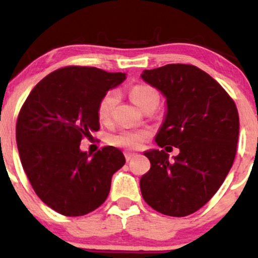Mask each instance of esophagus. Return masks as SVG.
I'll return each instance as SVG.
<instances>
[{"label":"esophagus","instance_id":"obj_1","mask_svg":"<svg viewBox=\"0 0 258 258\" xmlns=\"http://www.w3.org/2000/svg\"><path fill=\"white\" fill-rule=\"evenodd\" d=\"M136 156H137V154H135V153H130V152H126L125 153L126 161H130V160L133 159V158H136Z\"/></svg>","mask_w":258,"mask_h":258}]
</instances>
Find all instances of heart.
<instances>
[{
  "instance_id": "heart-1",
  "label": "heart",
  "mask_w": 258,
  "mask_h": 258,
  "mask_svg": "<svg viewBox=\"0 0 258 258\" xmlns=\"http://www.w3.org/2000/svg\"><path fill=\"white\" fill-rule=\"evenodd\" d=\"M130 97L138 108H143L149 102H158V93L155 90L149 86L138 85L131 88ZM117 103L116 92L109 91L100 99L97 114L98 119L102 122H108L110 120L112 111ZM150 133L147 130H138V131H122L119 135H115L111 137V143L117 147L127 148V149H137L143 146L144 142L149 137Z\"/></svg>"
}]
</instances>
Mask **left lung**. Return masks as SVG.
Listing matches in <instances>:
<instances>
[{
	"label": "left lung",
	"instance_id": "8db88e82",
	"mask_svg": "<svg viewBox=\"0 0 258 258\" xmlns=\"http://www.w3.org/2000/svg\"><path fill=\"white\" fill-rule=\"evenodd\" d=\"M141 78L166 99L156 144L179 149L172 160L164 150L144 152L150 170L139 180L142 195L160 214L184 217L214 197L232 168L238 110L222 86L194 65L168 64Z\"/></svg>",
	"mask_w": 258,
	"mask_h": 258
}]
</instances>
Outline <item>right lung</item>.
Instances as JSON below:
<instances>
[{
	"label": "right lung",
	"mask_w": 258,
	"mask_h": 258,
	"mask_svg": "<svg viewBox=\"0 0 258 258\" xmlns=\"http://www.w3.org/2000/svg\"><path fill=\"white\" fill-rule=\"evenodd\" d=\"M125 73L67 67L47 75L26 98L17 121L20 161L37 197L64 216H84L104 203L112 174L125 165L122 152L80 149L99 130L97 109Z\"/></svg>",
	"instance_id": "obj_1"
}]
</instances>
